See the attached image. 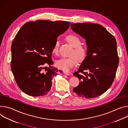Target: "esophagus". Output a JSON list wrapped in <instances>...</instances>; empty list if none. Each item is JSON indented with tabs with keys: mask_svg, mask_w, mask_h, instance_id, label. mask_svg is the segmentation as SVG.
Returning a JSON list of instances; mask_svg holds the SVG:
<instances>
[{
	"mask_svg": "<svg viewBox=\"0 0 128 128\" xmlns=\"http://www.w3.org/2000/svg\"><path fill=\"white\" fill-rule=\"evenodd\" d=\"M64 73L66 75H69L70 74H71V73H70V72H68V71H64Z\"/></svg>",
	"mask_w": 128,
	"mask_h": 128,
	"instance_id": "esophagus-1",
	"label": "esophagus"
}]
</instances>
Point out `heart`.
<instances>
[{
	"mask_svg": "<svg viewBox=\"0 0 128 128\" xmlns=\"http://www.w3.org/2000/svg\"><path fill=\"white\" fill-rule=\"evenodd\" d=\"M65 40L68 43L73 47L70 53V57L62 58L56 62V66L58 68L68 71L72 68L77 63V62H82L88 55V49L86 46L81 44V39L76 35L70 34L65 37ZM59 42L56 41L52 48V53L58 55V53Z\"/></svg>",
	"mask_w": 128,
	"mask_h": 128,
	"instance_id": "1",
	"label": "heart"
}]
</instances>
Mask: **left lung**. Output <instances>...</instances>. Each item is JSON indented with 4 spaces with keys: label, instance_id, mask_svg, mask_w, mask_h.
<instances>
[{
    "label": "left lung",
    "instance_id": "1",
    "mask_svg": "<svg viewBox=\"0 0 128 128\" xmlns=\"http://www.w3.org/2000/svg\"><path fill=\"white\" fill-rule=\"evenodd\" d=\"M71 29L86 40L88 55L73 74L80 82L73 88L78 96L97 97L114 81L119 64L116 40L103 26L92 23L70 25Z\"/></svg>",
    "mask_w": 128,
    "mask_h": 128
}]
</instances>
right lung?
<instances>
[{
  "label": "right lung",
  "instance_id": "right-lung-1",
  "mask_svg": "<svg viewBox=\"0 0 128 128\" xmlns=\"http://www.w3.org/2000/svg\"><path fill=\"white\" fill-rule=\"evenodd\" d=\"M70 25L64 21H30L14 38L11 70L18 86L26 94L42 96L50 91L52 79L58 72L52 66V50L58 36Z\"/></svg>",
  "mask_w": 128,
  "mask_h": 128
}]
</instances>
